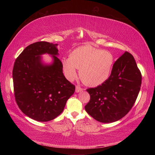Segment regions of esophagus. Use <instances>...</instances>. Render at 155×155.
Returning a JSON list of instances; mask_svg holds the SVG:
<instances>
[{"label": "esophagus", "mask_w": 155, "mask_h": 155, "mask_svg": "<svg viewBox=\"0 0 155 155\" xmlns=\"http://www.w3.org/2000/svg\"><path fill=\"white\" fill-rule=\"evenodd\" d=\"M83 89L79 87V86H77V87H76V92H80V91H83Z\"/></svg>", "instance_id": "34e87169"}]
</instances>
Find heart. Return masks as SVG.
<instances>
[{
	"instance_id": "b5f03b06",
	"label": "heart",
	"mask_w": 155,
	"mask_h": 155,
	"mask_svg": "<svg viewBox=\"0 0 155 155\" xmlns=\"http://www.w3.org/2000/svg\"><path fill=\"white\" fill-rule=\"evenodd\" d=\"M62 65L68 80L72 81L77 77L78 69L84 83L98 86L109 78L114 65V57L109 51L85 45L74 49L70 58L62 60Z\"/></svg>"
}]
</instances>
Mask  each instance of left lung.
<instances>
[{
  "label": "left lung",
  "mask_w": 155,
  "mask_h": 155,
  "mask_svg": "<svg viewBox=\"0 0 155 155\" xmlns=\"http://www.w3.org/2000/svg\"><path fill=\"white\" fill-rule=\"evenodd\" d=\"M141 84V74L134 57L126 51L114 63L104 83L87 90L90 95L85 111L101 122H114L124 117L135 104Z\"/></svg>",
  "instance_id": "left-lung-1"
}]
</instances>
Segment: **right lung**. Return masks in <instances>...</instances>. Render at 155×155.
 I'll list each match as a JSON object with an SVG mask.
<instances>
[{
	"label": "right lung",
	"mask_w": 155,
	"mask_h": 155,
	"mask_svg": "<svg viewBox=\"0 0 155 155\" xmlns=\"http://www.w3.org/2000/svg\"><path fill=\"white\" fill-rule=\"evenodd\" d=\"M57 44L38 41L24 49L13 68L15 100L18 107L31 119L40 122L54 120L64 111L75 85L63 74V65L56 55ZM51 54L54 63L44 65L40 55Z\"/></svg>",
	"instance_id": "1"
}]
</instances>
